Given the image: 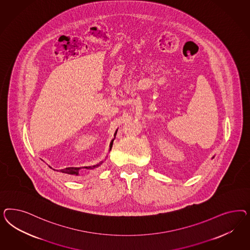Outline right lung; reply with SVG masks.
<instances>
[{
	"instance_id": "1",
	"label": "right lung",
	"mask_w": 250,
	"mask_h": 250,
	"mask_svg": "<svg viewBox=\"0 0 250 250\" xmlns=\"http://www.w3.org/2000/svg\"><path fill=\"white\" fill-rule=\"evenodd\" d=\"M117 130L118 129H116V131H115V133H114V139H112V141H111V143H110V146H109V151L112 149V146H113V142H114V138H115V136H116V133H117ZM103 162L104 161H101V162H99L97 164H95V165H92V166H88V167H66V168H63V169H55V168H52V167L49 166L50 168H52L54 170H57V171H60V172H62V173H65V174L68 175H74V176H79V172H80V170L81 169H83V168H86V169H89V170H92V169H94V168H96V167H98L101 166L102 164H103Z\"/></svg>"
}]
</instances>
